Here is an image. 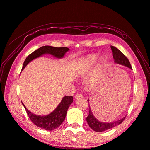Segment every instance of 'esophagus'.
Instances as JSON below:
<instances>
[{
	"label": "esophagus",
	"instance_id": "34e87169",
	"mask_svg": "<svg viewBox=\"0 0 150 150\" xmlns=\"http://www.w3.org/2000/svg\"><path fill=\"white\" fill-rule=\"evenodd\" d=\"M74 98L77 100H80V99H81V98H83V95L81 94H76L74 96Z\"/></svg>",
	"mask_w": 150,
	"mask_h": 150
}]
</instances>
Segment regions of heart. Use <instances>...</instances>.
Instances as JSON below:
<instances>
[{
    "label": "heart",
    "instance_id": "obj_1",
    "mask_svg": "<svg viewBox=\"0 0 150 150\" xmlns=\"http://www.w3.org/2000/svg\"><path fill=\"white\" fill-rule=\"evenodd\" d=\"M97 58V56L96 55H91L87 56V57L85 59L83 63L79 67L80 70H85L86 69V68L92 66L93 64L95 63Z\"/></svg>",
    "mask_w": 150,
    "mask_h": 150
}]
</instances>
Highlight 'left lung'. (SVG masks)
Returning <instances> with one entry per match:
<instances>
[{
    "mask_svg": "<svg viewBox=\"0 0 150 150\" xmlns=\"http://www.w3.org/2000/svg\"><path fill=\"white\" fill-rule=\"evenodd\" d=\"M111 49L113 53V58L114 59L115 63L122 64V65L128 67L130 69L132 70L131 63H130L129 59L125 57V55H124L123 53L120 50H119L114 46H112ZM87 101L89 103V100H87ZM125 118V117H123L121 120L113 121V122L110 123L101 122V121H99L95 117L91 112L90 106L89 105V115L87 117L86 120L89 127H91L93 131L96 132H103L106 131V130L112 129L115 126L120 125V123H122L124 121Z\"/></svg>",
    "mask_w": 150,
    "mask_h": 150,
    "instance_id": "left-lung-1",
    "label": "left lung"
}]
</instances>
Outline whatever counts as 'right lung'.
I'll return each mask as SVG.
<instances>
[{"mask_svg":"<svg viewBox=\"0 0 150 150\" xmlns=\"http://www.w3.org/2000/svg\"><path fill=\"white\" fill-rule=\"evenodd\" d=\"M69 50L68 47H55L50 46H42L35 50L25 59L23 65L22 70L25 69L31 61L44 54H50L54 57L61 59L64 57L65 53ZM73 102L72 96H65L63 98L61 102L53 111L47 115H37L31 113L23 104L26 110L30 121L38 127L47 131H53L59 127L65 119L67 110Z\"/></svg>","mask_w":150,"mask_h":150,"instance_id":"add662e5","label":"right lung"}]
</instances>
